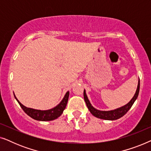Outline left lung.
Wrapping results in <instances>:
<instances>
[{
	"label": "left lung",
	"instance_id": "1",
	"mask_svg": "<svg viewBox=\"0 0 151 151\" xmlns=\"http://www.w3.org/2000/svg\"><path fill=\"white\" fill-rule=\"evenodd\" d=\"M139 79L138 80V84H137V88L136 90V92L135 95H134L133 98L131 99V101L129 103H127V104H125L124 106L119 107L118 109H114V110L111 111H100L98 109H95L93 106H92L91 104L90 101L88 100V97L86 94V91L84 90V99L85 101L86 106H87L88 110L91 112V113L93 115V116L98 117V118L102 119H106V120H115L120 118L122 116H124L126 113H127L130 109L131 108V106H133V103L135 102L136 99L137 98L138 95H139Z\"/></svg>",
	"mask_w": 151,
	"mask_h": 151
}]
</instances>
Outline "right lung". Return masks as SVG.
<instances>
[{
    "label": "right lung",
    "instance_id": "right-lung-1",
    "mask_svg": "<svg viewBox=\"0 0 151 151\" xmlns=\"http://www.w3.org/2000/svg\"><path fill=\"white\" fill-rule=\"evenodd\" d=\"M69 91H67L66 93L63 100L60 102V104H58L54 108L45 111L37 110V109H34L32 108H27V107L24 106L23 104H22L18 101V99L15 96V95H14V97H15L16 100H17L18 104H20V107L22 109V110L24 111V113H27L32 118L38 121H51L57 119L63 113V111L65 110L66 106H67L68 99H69Z\"/></svg>",
    "mask_w": 151,
    "mask_h": 151
}]
</instances>
